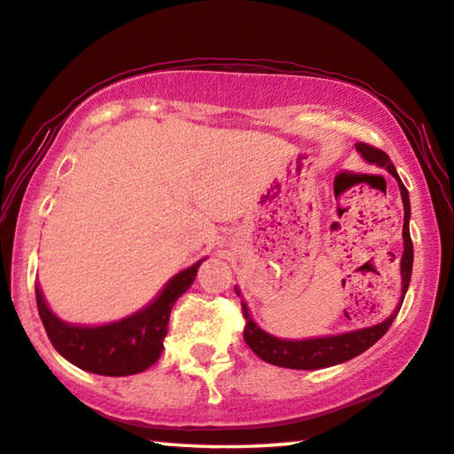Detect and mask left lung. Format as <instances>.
I'll use <instances>...</instances> for the list:
<instances>
[{"instance_id":"left-lung-1","label":"left lung","mask_w":454,"mask_h":454,"mask_svg":"<svg viewBox=\"0 0 454 454\" xmlns=\"http://www.w3.org/2000/svg\"><path fill=\"white\" fill-rule=\"evenodd\" d=\"M356 151H359V153L367 159L369 163L385 167V169L391 173L396 181H399L401 197H403V205H404V223H403L404 253L401 259V275H403L401 303H403L404 293H407V289H409L411 273H412V241H411V233H409V219H411L409 191L403 185V181L399 179V175H396V171H395V165L391 163V159H388L385 151H380L379 147H372V145H369V143H363V141L356 143ZM241 307H243V317H245L243 339H245V343L251 347V351L255 353L259 359H263L265 363L277 364V367L303 369V371L331 367V364L345 363L348 359H353V356L364 353L369 347L375 345L377 340L385 335L401 309V305L396 307V311L383 323L372 325V327L361 329V331L345 333V335L307 339V340H283V339L269 335V333H265L263 329H259L251 319L247 305L241 303Z\"/></svg>"}]
</instances>
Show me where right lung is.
I'll return each instance as SVG.
<instances>
[{
    "instance_id": "add662e5",
    "label": "right lung",
    "mask_w": 454,
    "mask_h": 454,
    "mask_svg": "<svg viewBox=\"0 0 454 454\" xmlns=\"http://www.w3.org/2000/svg\"><path fill=\"white\" fill-rule=\"evenodd\" d=\"M199 265L201 261L175 275L153 303L123 321L101 327H74L59 321L47 309L35 285L37 311L55 351L75 367L106 377L135 375L149 369L161 356L171 309L195 281Z\"/></svg>"
}]
</instances>
